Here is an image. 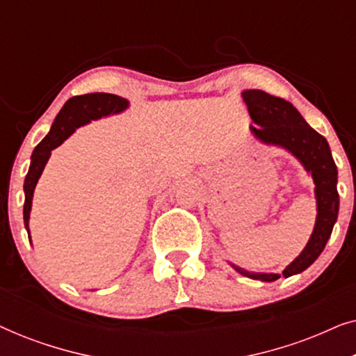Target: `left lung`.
<instances>
[{"mask_svg": "<svg viewBox=\"0 0 356 356\" xmlns=\"http://www.w3.org/2000/svg\"><path fill=\"white\" fill-rule=\"evenodd\" d=\"M241 95L251 120L257 124L251 126V133L261 143L279 145L293 154L303 163L306 172L311 173L316 184L318 217H316L314 230L301 254L282 272L286 279L308 269L318 259L330 238L339 216L337 167L324 136L316 133L290 102L256 89L245 90ZM233 267L240 274L254 280L274 282L280 277V274H259V272L256 274L236 266Z\"/></svg>", "mask_w": 356, "mask_h": 356, "instance_id": "8db88e82", "label": "left lung"}]
</instances>
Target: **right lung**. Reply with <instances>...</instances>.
I'll list each match as a JSON object with an SVG mask.
<instances>
[{
  "label": "right lung",
  "mask_w": 356,
  "mask_h": 356,
  "mask_svg": "<svg viewBox=\"0 0 356 356\" xmlns=\"http://www.w3.org/2000/svg\"><path fill=\"white\" fill-rule=\"evenodd\" d=\"M128 100L123 97L113 94H104V92H95V94H86L72 97L63 106L60 113L51 124L50 133L45 139L37 145L31 157V167L24 181V193H26V202H24V225L29 233V218H31L32 197L33 189L37 186L38 178L45 168L50 159L51 150L61 145L70 136L74 133L76 128L89 123L90 120H99L102 116H108L128 108Z\"/></svg>",
  "instance_id": "right-lung-1"
}]
</instances>
